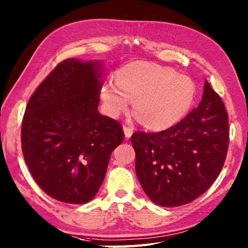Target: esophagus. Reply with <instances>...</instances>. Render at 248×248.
Listing matches in <instances>:
<instances>
[{"label": "esophagus", "instance_id": "esophagus-1", "mask_svg": "<svg viewBox=\"0 0 248 248\" xmlns=\"http://www.w3.org/2000/svg\"><path fill=\"white\" fill-rule=\"evenodd\" d=\"M123 131H124V135H125V137L126 138H130L131 137V135H133V133H134V128L133 127H130V126H123Z\"/></svg>", "mask_w": 248, "mask_h": 248}]
</instances>
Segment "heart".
Segmentation results:
<instances>
[{"label":"heart","instance_id":"obj_1","mask_svg":"<svg viewBox=\"0 0 248 248\" xmlns=\"http://www.w3.org/2000/svg\"><path fill=\"white\" fill-rule=\"evenodd\" d=\"M196 96L191 78L175 70L147 62L124 65L101 88V97L109 114L125 111L133 102L139 122L150 129H163L176 124L188 113Z\"/></svg>","mask_w":248,"mask_h":248}]
</instances>
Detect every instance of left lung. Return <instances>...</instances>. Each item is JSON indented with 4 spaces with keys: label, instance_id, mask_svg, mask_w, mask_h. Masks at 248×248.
I'll list each match as a JSON object with an SVG mask.
<instances>
[{
    "label": "left lung",
    "instance_id": "8db88e82",
    "mask_svg": "<svg viewBox=\"0 0 248 248\" xmlns=\"http://www.w3.org/2000/svg\"><path fill=\"white\" fill-rule=\"evenodd\" d=\"M136 174L150 200L162 207L193 202L210 188L226 159L228 114L206 80L197 108L158 133L131 136Z\"/></svg>",
    "mask_w": 248,
    "mask_h": 248
}]
</instances>
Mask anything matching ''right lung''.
<instances>
[{
	"mask_svg": "<svg viewBox=\"0 0 248 248\" xmlns=\"http://www.w3.org/2000/svg\"><path fill=\"white\" fill-rule=\"evenodd\" d=\"M101 65L63 60L27 103L21 128L24 160L38 186L59 202H90L112 151L124 140L122 125L97 110Z\"/></svg>",
	"mask_w": 248,
	"mask_h": 248,
	"instance_id": "obj_1",
	"label": "right lung"
}]
</instances>
